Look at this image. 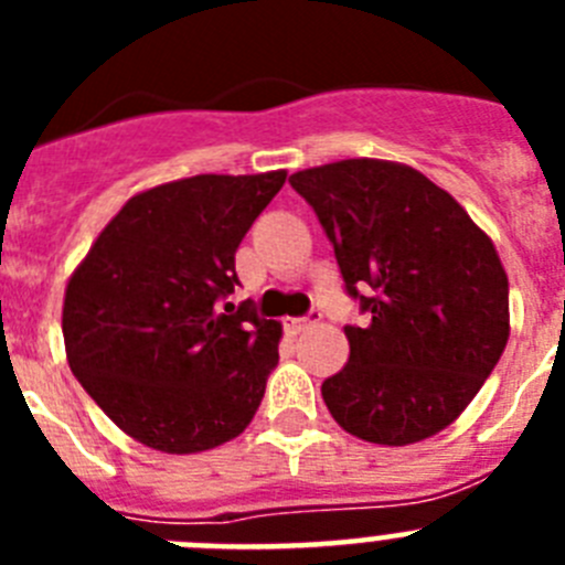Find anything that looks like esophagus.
Wrapping results in <instances>:
<instances>
[{
    "instance_id": "1",
    "label": "esophagus",
    "mask_w": 565,
    "mask_h": 565,
    "mask_svg": "<svg viewBox=\"0 0 565 565\" xmlns=\"http://www.w3.org/2000/svg\"><path fill=\"white\" fill-rule=\"evenodd\" d=\"M313 322H317V313H308V317H291V319H286V328L291 333H302L306 331V328H311Z\"/></svg>"
}]
</instances>
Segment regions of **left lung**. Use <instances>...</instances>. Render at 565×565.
Listing matches in <instances>:
<instances>
[{
	"label": "left lung",
	"mask_w": 565,
	"mask_h": 565,
	"mask_svg": "<svg viewBox=\"0 0 565 565\" xmlns=\"http://www.w3.org/2000/svg\"><path fill=\"white\" fill-rule=\"evenodd\" d=\"M333 243L367 322L322 382L344 433L384 447L436 436L463 413L509 339V279L492 239L418 169L351 158L288 178Z\"/></svg>",
	"instance_id": "8db88e82"
}]
</instances>
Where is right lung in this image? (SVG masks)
I'll use <instances>...</instances> for the list:
<instances>
[{"label": "right lung", "mask_w": 565, "mask_h": 565, "mask_svg": "<svg viewBox=\"0 0 565 565\" xmlns=\"http://www.w3.org/2000/svg\"><path fill=\"white\" fill-rule=\"evenodd\" d=\"M282 183L286 169L194 174L138 192L70 277V371L135 441L192 456L252 424L282 326L248 302H221L239 286V239Z\"/></svg>", "instance_id": "add662e5"}]
</instances>
